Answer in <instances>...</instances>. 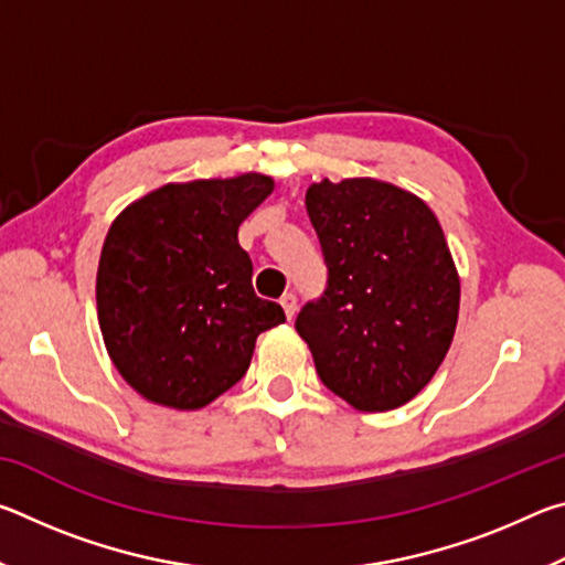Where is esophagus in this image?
I'll return each mask as SVG.
<instances>
[{
  "mask_svg": "<svg viewBox=\"0 0 565 565\" xmlns=\"http://www.w3.org/2000/svg\"><path fill=\"white\" fill-rule=\"evenodd\" d=\"M281 306H284L286 319H294V317H296V294L286 291V294L281 296Z\"/></svg>",
  "mask_w": 565,
  "mask_h": 565,
  "instance_id": "34e87169",
  "label": "esophagus"
}]
</instances>
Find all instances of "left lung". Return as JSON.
Masks as SVG:
<instances>
[{"instance_id": "left-lung-1", "label": "left lung", "mask_w": 565, "mask_h": 565, "mask_svg": "<svg viewBox=\"0 0 565 565\" xmlns=\"http://www.w3.org/2000/svg\"><path fill=\"white\" fill-rule=\"evenodd\" d=\"M327 289L296 331L323 386L359 411L414 398L454 341L458 274L444 228L418 196L376 179H323L306 191Z\"/></svg>"}]
</instances>
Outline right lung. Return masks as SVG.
Returning a JSON list of instances; mask_svg holds the SVG:
<instances>
[{
  "mask_svg": "<svg viewBox=\"0 0 565 565\" xmlns=\"http://www.w3.org/2000/svg\"><path fill=\"white\" fill-rule=\"evenodd\" d=\"M262 174L167 184L124 209L97 271L104 343L131 388L194 411L242 381L262 331L286 321L259 299L238 226L271 194Z\"/></svg>",
  "mask_w": 565,
  "mask_h": 565,
  "instance_id": "1",
  "label": "right lung"
}]
</instances>
